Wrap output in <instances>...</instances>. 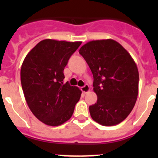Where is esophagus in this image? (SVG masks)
<instances>
[{"label":"esophagus","mask_w":158,"mask_h":158,"mask_svg":"<svg viewBox=\"0 0 158 158\" xmlns=\"http://www.w3.org/2000/svg\"><path fill=\"white\" fill-rule=\"evenodd\" d=\"M89 90H90V87H89V85H85L83 86V87H81V91L83 92L84 93H87L88 92H89Z\"/></svg>","instance_id":"1"}]
</instances>
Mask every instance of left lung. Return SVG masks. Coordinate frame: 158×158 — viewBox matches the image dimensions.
<instances>
[{
	"label": "left lung",
	"instance_id": "8db88e82",
	"mask_svg": "<svg viewBox=\"0 0 158 158\" xmlns=\"http://www.w3.org/2000/svg\"><path fill=\"white\" fill-rule=\"evenodd\" d=\"M93 75L97 101L89 107L92 118L103 126L120 123L131 112L139 93L138 67L115 40H93L79 50Z\"/></svg>",
	"mask_w": 158,
	"mask_h": 158
}]
</instances>
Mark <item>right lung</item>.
Segmentation results:
<instances>
[{"label": "right lung", "instance_id": "add662e5", "mask_svg": "<svg viewBox=\"0 0 158 158\" xmlns=\"http://www.w3.org/2000/svg\"><path fill=\"white\" fill-rule=\"evenodd\" d=\"M81 42L44 40L23 60L20 80L23 95L35 116L46 125L60 126L68 121L81 91L63 84L65 65Z\"/></svg>", "mask_w": 158, "mask_h": 158}]
</instances>
